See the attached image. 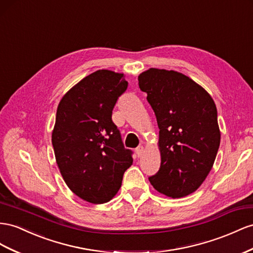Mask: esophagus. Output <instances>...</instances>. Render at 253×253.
<instances>
[{
    "label": "esophagus",
    "mask_w": 253,
    "mask_h": 253,
    "mask_svg": "<svg viewBox=\"0 0 253 253\" xmlns=\"http://www.w3.org/2000/svg\"><path fill=\"white\" fill-rule=\"evenodd\" d=\"M135 152H136V154H137L138 158H140V156H141L142 153H143V147H142V146L137 147V148H136V150H135Z\"/></svg>",
    "instance_id": "obj_1"
}]
</instances>
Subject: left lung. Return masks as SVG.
Masks as SVG:
<instances>
[{
	"label": "left lung",
	"mask_w": 253,
	"mask_h": 253,
	"mask_svg": "<svg viewBox=\"0 0 253 253\" xmlns=\"http://www.w3.org/2000/svg\"><path fill=\"white\" fill-rule=\"evenodd\" d=\"M138 82L160 128L161 167L149 181L173 199L193 194L209 175L220 145L215 102L202 86L174 70L150 68Z\"/></svg>",
	"instance_id": "8db88e82"
}]
</instances>
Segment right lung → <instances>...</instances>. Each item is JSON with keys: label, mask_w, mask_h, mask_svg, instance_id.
<instances>
[{"label": "right lung", "mask_w": 253, "mask_h": 253, "mask_svg": "<svg viewBox=\"0 0 253 253\" xmlns=\"http://www.w3.org/2000/svg\"><path fill=\"white\" fill-rule=\"evenodd\" d=\"M126 87L124 73L98 70L70 88L57 106L52 131L56 164L67 186L87 202L112 200L133 164L112 121Z\"/></svg>", "instance_id": "obj_1"}]
</instances>
